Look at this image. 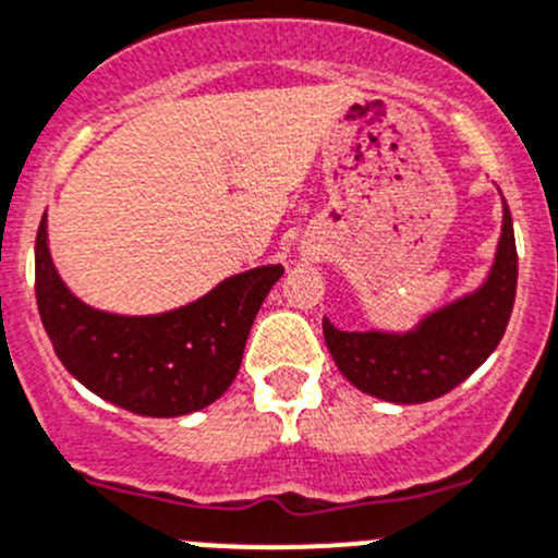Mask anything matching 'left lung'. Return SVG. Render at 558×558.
<instances>
[{"instance_id": "left-lung-1", "label": "left lung", "mask_w": 558, "mask_h": 558, "mask_svg": "<svg viewBox=\"0 0 558 558\" xmlns=\"http://www.w3.org/2000/svg\"><path fill=\"white\" fill-rule=\"evenodd\" d=\"M515 286V231L505 202L494 267L477 289L425 313L403 332H345L324 316V340L356 389L387 403H428L466 381L494 354L510 322Z\"/></svg>"}]
</instances>
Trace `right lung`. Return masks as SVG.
<instances>
[{"instance_id":"right-lung-1","label":"right lung","mask_w":558,"mask_h":558,"mask_svg":"<svg viewBox=\"0 0 558 558\" xmlns=\"http://www.w3.org/2000/svg\"><path fill=\"white\" fill-rule=\"evenodd\" d=\"M280 275V264H264L174 311L124 316L86 305L59 278L46 215L35 242L37 311L57 356L97 398L142 416L193 414L231 387L253 318Z\"/></svg>"}]
</instances>
